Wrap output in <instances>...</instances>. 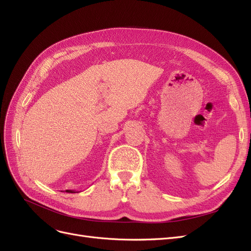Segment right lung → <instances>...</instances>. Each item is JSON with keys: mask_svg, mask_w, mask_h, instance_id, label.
<instances>
[{"mask_svg": "<svg viewBox=\"0 0 251 251\" xmlns=\"http://www.w3.org/2000/svg\"><path fill=\"white\" fill-rule=\"evenodd\" d=\"M66 192L67 193H77V192H75V191H72V189H67Z\"/></svg>", "mask_w": 251, "mask_h": 251, "instance_id": "right-lung-1", "label": "right lung"}]
</instances>
